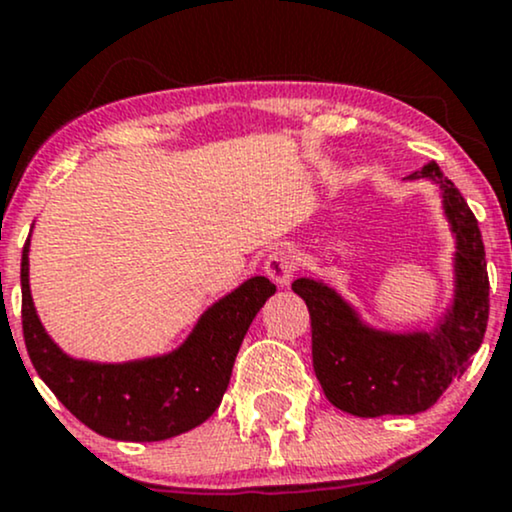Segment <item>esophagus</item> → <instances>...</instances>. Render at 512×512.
I'll list each match as a JSON object with an SVG mask.
<instances>
[{
  "instance_id": "esophagus-1",
  "label": "esophagus",
  "mask_w": 512,
  "mask_h": 512,
  "mask_svg": "<svg viewBox=\"0 0 512 512\" xmlns=\"http://www.w3.org/2000/svg\"><path fill=\"white\" fill-rule=\"evenodd\" d=\"M296 269V255H293V250L289 248H276L272 255L267 257V262H264V272H267V276L276 286H289Z\"/></svg>"
}]
</instances>
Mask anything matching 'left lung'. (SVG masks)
<instances>
[{"mask_svg": "<svg viewBox=\"0 0 512 512\" xmlns=\"http://www.w3.org/2000/svg\"><path fill=\"white\" fill-rule=\"evenodd\" d=\"M428 178L443 192L455 233V298L433 332L395 334L363 325L337 291L315 279H296L313 327V368L325 397L354 416L419 414L438 402L484 342L489 322V274L479 223L452 182L428 163L409 180Z\"/></svg>", "mask_w": 512, "mask_h": 512, "instance_id": "8db88e82", "label": "left lung"}]
</instances>
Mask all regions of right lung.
Listing matches in <instances>:
<instances>
[{
  "instance_id": "add662e5",
  "label": "right lung",
  "mask_w": 512,
  "mask_h": 512,
  "mask_svg": "<svg viewBox=\"0 0 512 512\" xmlns=\"http://www.w3.org/2000/svg\"><path fill=\"white\" fill-rule=\"evenodd\" d=\"M28 236L21 257V320L28 356L43 383L81 424L113 440L154 443L204 424L221 404L250 322L276 286L252 276L197 320L166 356L93 363L67 356L40 325L28 286Z\"/></svg>"
}]
</instances>
